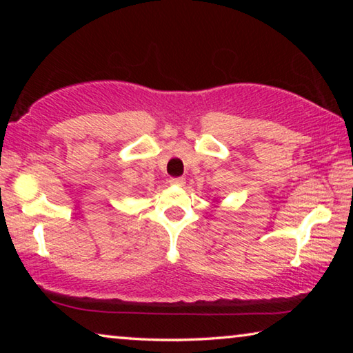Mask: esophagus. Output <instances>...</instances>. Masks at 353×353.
Instances as JSON below:
<instances>
[{"mask_svg": "<svg viewBox=\"0 0 353 353\" xmlns=\"http://www.w3.org/2000/svg\"><path fill=\"white\" fill-rule=\"evenodd\" d=\"M170 183L171 185H177V187H183L185 179L183 177H171L170 179Z\"/></svg>", "mask_w": 353, "mask_h": 353, "instance_id": "obj_1", "label": "esophagus"}]
</instances>
